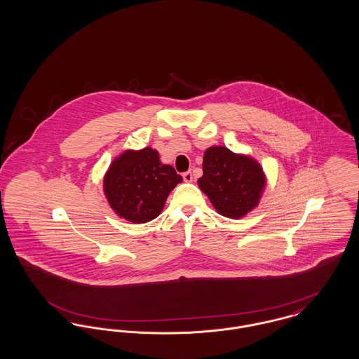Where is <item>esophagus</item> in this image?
Wrapping results in <instances>:
<instances>
[{"mask_svg":"<svg viewBox=\"0 0 359 359\" xmlns=\"http://www.w3.org/2000/svg\"><path fill=\"white\" fill-rule=\"evenodd\" d=\"M183 179H184V182H192V172H184L183 173Z\"/></svg>","mask_w":359,"mask_h":359,"instance_id":"esophagus-1","label":"esophagus"}]
</instances>
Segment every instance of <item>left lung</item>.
Returning a JSON list of instances; mask_svg holds the SVG:
<instances>
[{
  "mask_svg": "<svg viewBox=\"0 0 359 359\" xmlns=\"http://www.w3.org/2000/svg\"><path fill=\"white\" fill-rule=\"evenodd\" d=\"M198 184L223 217L241 218L258 205L265 177L252 157L211 147L203 156V176Z\"/></svg>",
  "mask_w": 359,
  "mask_h": 359,
  "instance_id": "obj_1",
  "label": "left lung"
}]
</instances>
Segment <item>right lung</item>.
<instances>
[{"mask_svg":"<svg viewBox=\"0 0 359 359\" xmlns=\"http://www.w3.org/2000/svg\"><path fill=\"white\" fill-rule=\"evenodd\" d=\"M183 179L172 165L160 161L157 151H126L113 161L104 176V195L111 208L133 223L158 217L167 196Z\"/></svg>","mask_w":359,"mask_h":359,"instance_id":"obj_1","label":"right lung"}]
</instances>
